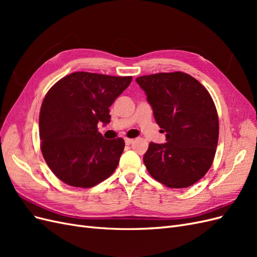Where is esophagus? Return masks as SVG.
I'll return each instance as SVG.
<instances>
[{"mask_svg": "<svg viewBox=\"0 0 257 257\" xmlns=\"http://www.w3.org/2000/svg\"><path fill=\"white\" fill-rule=\"evenodd\" d=\"M124 141H125V144H126V145H131V144H133L134 139H132V138H125V139H124Z\"/></svg>", "mask_w": 257, "mask_h": 257, "instance_id": "esophagus-1", "label": "esophagus"}]
</instances>
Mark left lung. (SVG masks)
I'll list each match as a JSON object with an SVG mask.
<instances>
[{"label": "left lung", "instance_id": "obj_1", "mask_svg": "<svg viewBox=\"0 0 257 257\" xmlns=\"http://www.w3.org/2000/svg\"><path fill=\"white\" fill-rule=\"evenodd\" d=\"M136 82L166 132L167 143H150L144 155L148 172L172 189L196 183L211 167L219 141V116L211 95L182 72L141 76Z\"/></svg>", "mask_w": 257, "mask_h": 257}]
</instances>
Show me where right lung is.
Listing matches in <instances>:
<instances>
[{
	"mask_svg": "<svg viewBox=\"0 0 257 257\" xmlns=\"http://www.w3.org/2000/svg\"><path fill=\"white\" fill-rule=\"evenodd\" d=\"M132 76L76 72L54 83L40 113L43 157L61 181L92 188L114 172L124 149L123 138L105 139L97 123L110 122L109 107Z\"/></svg>",
	"mask_w": 257,
	"mask_h": 257,
	"instance_id": "1",
	"label": "right lung"
}]
</instances>
